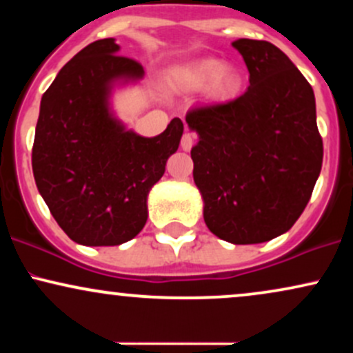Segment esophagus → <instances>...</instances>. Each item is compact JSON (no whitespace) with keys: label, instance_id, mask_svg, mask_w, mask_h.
<instances>
[{"label":"esophagus","instance_id":"obj_1","mask_svg":"<svg viewBox=\"0 0 353 353\" xmlns=\"http://www.w3.org/2000/svg\"><path fill=\"white\" fill-rule=\"evenodd\" d=\"M194 139H196V137H194L192 132H184L181 139V148L184 149V151H190L194 145Z\"/></svg>","mask_w":353,"mask_h":353}]
</instances>
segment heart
<instances>
[{
	"instance_id": "obj_1",
	"label": "heart",
	"mask_w": 353,
	"mask_h": 353,
	"mask_svg": "<svg viewBox=\"0 0 353 353\" xmlns=\"http://www.w3.org/2000/svg\"><path fill=\"white\" fill-rule=\"evenodd\" d=\"M181 86L185 89H204L209 87V94L214 101L224 103L234 99L242 89V76L232 68H225L221 59L205 58L177 72Z\"/></svg>"
}]
</instances>
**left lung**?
<instances>
[{
    "label": "left lung",
    "instance_id": "obj_1",
    "mask_svg": "<svg viewBox=\"0 0 353 353\" xmlns=\"http://www.w3.org/2000/svg\"><path fill=\"white\" fill-rule=\"evenodd\" d=\"M232 46L250 86L185 114L199 134L192 174L210 232L232 244H261L287 232L309 204L323 144L314 89L292 61L269 41L242 38Z\"/></svg>",
    "mask_w": 353,
    "mask_h": 353
}]
</instances>
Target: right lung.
<instances>
[{"label":"right lung","instance_id":"add662e5","mask_svg":"<svg viewBox=\"0 0 353 353\" xmlns=\"http://www.w3.org/2000/svg\"><path fill=\"white\" fill-rule=\"evenodd\" d=\"M117 51L114 38L99 39L64 64L36 124V185L59 228L83 245H119L143 230L149 190L184 131L174 117L163 134L143 137L112 117V84L144 76L136 59Z\"/></svg>","mask_w":353,"mask_h":353}]
</instances>
